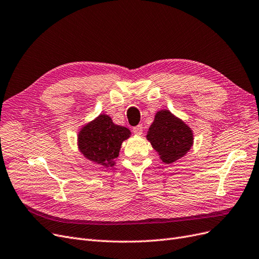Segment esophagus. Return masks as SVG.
<instances>
[{"label": "esophagus", "mask_w": 259, "mask_h": 259, "mask_svg": "<svg viewBox=\"0 0 259 259\" xmlns=\"http://www.w3.org/2000/svg\"><path fill=\"white\" fill-rule=\"evenodd\" d=\"M133 132H134V134H136V135H138V136H140V135H142V132H144V130H142V125H137V126H135L133 128Z\"/></svg>", "instance_id": "34e87169"}]
</instances>
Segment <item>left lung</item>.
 <instances>
[{"mask_svg":"<svg viewBox=\"0 0 259 259\" xmlns=\"http://www.w3.org/2000/svg\"><path fill=\"white\" fill-rule=\"evenodd\" d=\"M146 137L167 165L182 158L194 144L192 128L168 109L156 111Z\"/></svg>","mask_w":259,"mask_h":259,"instance_id":"1","label":"left lung"}]
</instances>
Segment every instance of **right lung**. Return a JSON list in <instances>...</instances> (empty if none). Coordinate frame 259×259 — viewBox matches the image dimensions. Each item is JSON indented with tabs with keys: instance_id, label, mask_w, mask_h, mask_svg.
<instances>
[{
	"instance_id": "right-lung-1",
	"label": "right lung",
	"mask_w": 259,
	"mask_h": 259,
	"mask_svg": "<svg viewBox=\"0 0 259 259\" xmlns=\"http://www.w3.org/2000/svg\"><path fill=\"white\" fill-rule=\"evenodd\" d=\"M131 135L127 127L117 125L108 114L101 113L79 130L77 146L83 157L108 168L115 165L122 142Z\"/></svg>"
}]
</instances>
